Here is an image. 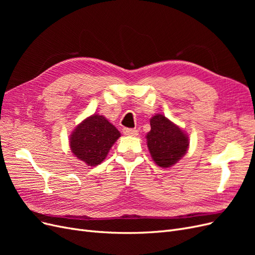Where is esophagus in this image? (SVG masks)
Segmentation results:
<instances>
[{
	"instance_id": "1",
	"label": "esophagus",
	"mask_w": 255,
	"mask_h": 255,
	"mask_svg": "<svg viewBox=\"0 0 255 255\" xmlns=\"http://www.w3.org/2000/svg\"><path fill=\"white\" fill-rule=\"evenodd\" d=\"M122 132L127 136H137L138 135V130L136 128H125L122 129Z\"/></svg>"
}]
</instances>
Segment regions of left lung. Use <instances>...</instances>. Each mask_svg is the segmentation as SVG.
Wrapping results in <instances>:
<instances>
[{
  "label": "left lung",
  "mask_w": 255,
  "mask_h": 255,
  "mask_svg": "<svg viewBox=\"0 0 255 255\" xmlns=\"http://www.w3.org/2000/svg\"><path fill=\"white\" fill-rule=\"evenodd\" d=\"M150 125L145 137L153 160L163 168L173 166L187 152L188 136L164 115L153 116Z\"/></svg>",
  "instance_id": "8db88e82"
}]
</instances>
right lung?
Here are the masks:
<instances>
[{
	"label": "right lung",
	"mask_w": 255,
	"mask_h": 255,
	"mask_svg": "<svg viewBox=\"0 0 255 255\" xmlns=\"http://www.w3.org/2000/svg\"><path fill=\"white\" fill-rule=\"evenodd\" d=\"M120 132L103 116L92 115L76 127L70 137V148L88 166L102 163Z\"/></svg>",
	"instance_id": "add662e5"
}]
</instances>
